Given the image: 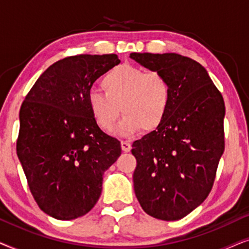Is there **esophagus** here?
Returning <instances> with one entry per match:
<instances>
[{"label": "esophagus", "mask_w": 249, "mask_h": 249, "mask_svg": "<svg viewBox=\"0 0 249 249\" xmlns=\"http://www.w3.org/2000/svg\"><path fill=\"white\" fill-rule=\"evenodd\" d=\"M121 148H122V151L124 152H130V149H131V144L129 142H127V141H122L121 142Z\"/></svg>", "instance_id": "esophagus-1"}]
</instances>
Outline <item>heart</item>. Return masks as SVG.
<instances>
[{
	"label": "heart",
	"instance_id": "1",
	"mask_svg": "<svg viewBox=\"0 0 249 249\" xmlns=\"http://www.w3.org/2000/svg\"><path fill=\"white\" fill-rule=\"evenodd\" d=\"M102 87L105 91H88L87 104L96 124L105 131L113 130L121 111L124 117L119 132L124 136L137 134L142 128L154 130L168 117L171 86L160 72L124 64L105 74Z\"/></svg>",
	"mask_w": 249,
	"mask_h": 249
}]
</instances>
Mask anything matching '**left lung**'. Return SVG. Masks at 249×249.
<instances>
[{"mask_svg": "<svg viewBox=\"0 0 249 249\" xmlns=\"http://www.w3.org/2000/svg\"><path fill=\"white\" fill-rule=\"evenodd\" d=\"M169 81L172 102L156 130L134 142V188L148 215L182 219L212 189L224 151L223 97L202 64L176 53H131Z\"/></svg>", "mask_w": 249, "mask_h": 249, "instance_id": "1", "label": "left lung"}]
</instances>
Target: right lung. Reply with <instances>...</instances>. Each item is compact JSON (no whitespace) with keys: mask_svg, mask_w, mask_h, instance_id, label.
Here are the masks:
<instances>
[{"mask_svg":"<svg viewBox=\"0 0 249 249\" xmlns=\"http://www.w3.org/2000/svg\"><path fill=\"white\" fill-rule=\"evenodd\" d=\"M117 54L68 56L47 68L20 107L17 155L39 209L57 220L85 215L102 193L103 175L121 145L98 127L87 104Z\"/></svg>","mask_w":249,"mask_h":249,"instance_id":"1","label":"right lung"}]
</instances>
